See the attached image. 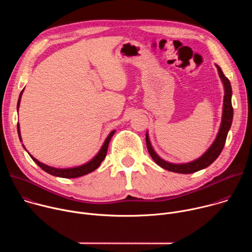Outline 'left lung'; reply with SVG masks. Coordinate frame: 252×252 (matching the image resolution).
I'll use <instances>...</instances> for the list:
<instances>
[{
  "label": "left lung",
  "mask_w": 252,
  "mask_h": 252,
  "mask_svg": "<svg viewBox=\"0 0 252 252\" xmlns=\"http://www.w3.org/2000/svg\"><path fill=\"white\" fill-rule=\"evenodd\" d=\"M215 66L218 67L219 70V75L220 78L223 84L224 88V97H223V110H222V119H221V124L219 130V133L217 135V138L214 139L213 143L210 146V148L197 159L187 162V163H171L168 161H165L161 158H159L155 150L152 147V143L150 141L149 133L147 131L146 134V141H147V148L148 151L155 160L157 164H158L160 167L167 169L172 172H177V173H193L195 171H198L200 169H203L207 166H209L215 159L219 158L220 153L223 150V147L225 145V140L227 137V133L230 129L231 124H232V119H233V109H232V104H231V95H232V90H231V85L229 80L224 76L222 73V70L220 65L215 64Z\"/></svg>",
  "instance_id": "1"
}]
</instances>
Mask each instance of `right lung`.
Segmentation results:
<instances>
[{"mask_svg":"<svg viewBox=\"0 0 252 252\" xmlns=\"http://www.w3.org/2000/svg\"><path fill=\"white\" fill-rule=\"evenodd\" d=\"M24 90L21 92L20 94V96H19V100H18V104H17V109L19 111V106H20V102H21V97H22V94H23ZM116 130H113L110 132V134L107 135V137L105 138L104 142L102 147L100 148L99 152L97 153V155L93 158L91 159L89 162L83 164V165H80V166H76V167H70V168H57V167H53V166H50V165H47L41 161H39L37 158H34L32 156H31L30 154V157L32 158V159L37 163L43 170H45L46 172L52 174V175H55V176H59V177H63V178H76V177H80V176H83V175H86L92 171H94V169H96L101 161L104 159L105 156H106V153H107V147H109V143H110V140L111 138L113 137V135L115 134ZM18 134H19V138L20 140L22 141V137H21V131H20V125L18 123ZM24 147V145H23ZM25 149V147H24ZM27 151V150H26Z\"/></svg>","mask_w":252,"mask_h":252,"instance_id":"right-lung-1","label":"right lung"}]
</instances>
